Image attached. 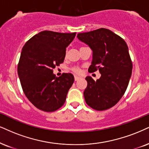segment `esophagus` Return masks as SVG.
Masks as SVG:
<instances>
[{"mask_svg":"<svg viewBox=\"0 0 149 149\" xmlns=\"http://www.w3.org/2000/svg\"><path fill=\"white\" fill-rule=\"evenodd\" d=\"M80 79H81L80 77H78V76H74V80H75V81H78V80H79Z\"/></svg>","mask_w":149,"mask_h":149,"instance_id":"obj_1","label":"esophagus"}]
</instances>
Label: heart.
I'll return each mask as SVG.
<instances>
[{
  "instance_id": "1",
  "label": "heart",
  "mask_w": 149,
  "mask_h": 149,
  "mask_svg": "<svg viewBox=\"0 0 149 149\" xmlns=\"http://www.w3.org/2000/svg\"><path fill=\"white\" fill-rule=\"evenodd\" d=\"M72 70L75 74H80L81 72V69L79 67H74L73 68H72Z\"/></svg>"
}]
</instances>
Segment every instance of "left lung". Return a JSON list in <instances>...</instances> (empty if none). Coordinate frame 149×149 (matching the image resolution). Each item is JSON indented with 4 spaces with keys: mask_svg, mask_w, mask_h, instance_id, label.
I'll return each mask as SVG.
<instances>
[{
    "mask_svg": "<svg viewBox=\"0 0 149 149\" xmlns=\"http://www.w3.org/2000/svg\"><path fill=\"white\" fill-rule=\"evenodd\" d=\"M77 38L93 50L88 72L101 73L97 81L91 77H86L88 85L84 95L86 104L97 111L111 108L124 95L131 77L133 63L127 44L106 28L79 33Z\"/></svg>",
    "mask_w": 149,
    "mask_h": 149,
    "instance_id": "left-lung-1",
    "label": "left lung"
}]
</instances>
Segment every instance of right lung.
Returning <instances> with one entry per match:
<instances>
[{
  "instance_id": "add662e5",
  "label": "right lung",
  "mask_w": 149,
  "mask_h": 149,
  "mask_svg": "<svg viewBox=\"0 0 149 149\" xmlns=\"http://www.w3.org/2000/svg\"><path fill=\"white\" fill-rule=\"evenodd\" d=\"M76 32L43 31L32 36L22 49L18 74L25 96L35 107L45 112L58 110L65 102L74 79L71 73L59 77L53 69L63 62L66 47Z\"/></svg>"
}]
</instances>
